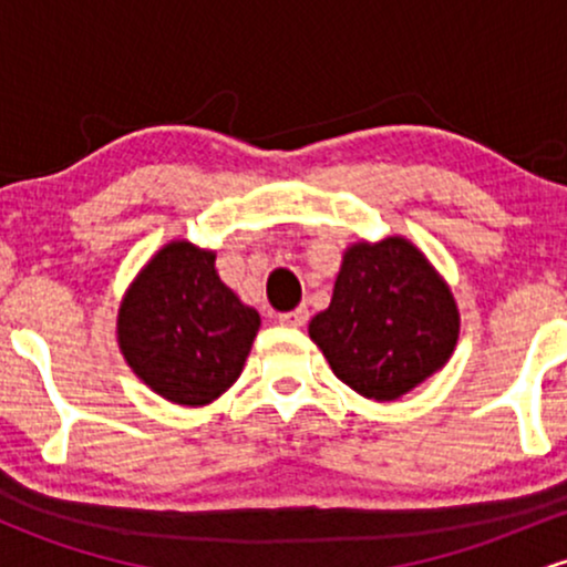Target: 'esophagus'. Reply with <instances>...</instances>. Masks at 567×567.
<instances>
[{"mask_svg":"<svg viewBox=\"0 0 567 567\" xmlns=\"http://www.w3.org/2000/svg\"><path fill=\"white\" fill-rule=\"evenodd\" d=\"M306 322H309V309L306 306H298V309L279 315V324H285V328H303Z\"/></svg>","mask_w":567,"mask_h":567,"instance_id":"obj_1","label":"esophagus"}]
</instances>
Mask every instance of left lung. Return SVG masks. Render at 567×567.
Masks as SVG:
<instances>
[{
    "label": "left lung",
    "instance_id": "left-lung-1",
    "mask_svg": "<svg viewBox=\"0 0 567 567\" xmlns=\"http://www.w3.org/2000/svg\"><path fill=\"white\" fill-rule=\"evenodd\" d=\"M309 336L347 386L389 402L451 360L458 311L426 258L408 239L389 237L349 247L333 301Z\"/></svg>",
    "mask_w": 567,
    "mask_h": 567
}]
</instances>
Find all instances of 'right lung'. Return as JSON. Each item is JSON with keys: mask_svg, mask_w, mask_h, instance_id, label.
<instances>
[{"mask_svg": "<svg viewBox=\"0 0 567 567\" xmlns=\"http://www.w3.org/2000/svg\"><path fill=\"white\" fill-rule=\"evenodd\" d=\"M261 328L216 275V256L171 243L122 301L120 349L135 375L178 405H207L243 373Z\"/></svg>", "mask_w": 567, "mask_h": 567, "instance_id": "1", "label": "right lung"}]
</instances>
